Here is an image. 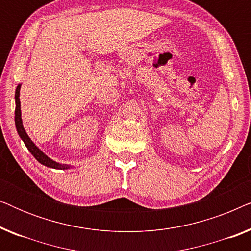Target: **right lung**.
Here are the masks:
<instances>
[{"instance_id":"right-lung-1","label":"right lung","mask_w":251,"mask_h":251,"mask_svg":"<svg viewBox=\"0 0 251 251\" xmlns=\"http://www.w3.org/2000/svg\"><path fill=\"white\" fill-rule=\"evenodd\" d=\"M20 87L22 84H18V87L16 89V95H15V99H16V111H15V122H16V128L17 131H18V135L20 138L23 139V142L25 143V145L32 155L35 157V159L39 161L41 164L43 166L49 167V168H53V169H70L71 166L68 164H61L58 163L56 161L51 160L49 156H47L42 151H41L39 147H37L35 144L32 142V139L29 138L28 135H27L25 129H24L23 126V120H22V111H20V99H19V95H20Z\"/></svg>"}]
</instances>
